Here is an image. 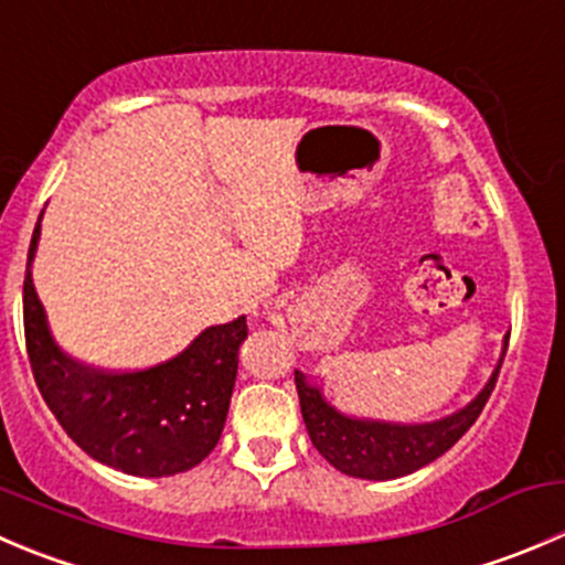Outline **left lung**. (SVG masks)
<instances>
[{
  "mask_svg": "<svg viewBox=\"0 0 565 565\" xmlns=\"http://www.w3.org/2000/svg\"><path fill=\"white\" fill-rule=\"evenodd\" d=\"M505 350L508 337L486 386L463 408L434 422H386L344 414L337 405L328 403L322 386L295 370L300 414H303L311 445L333 469L361 480H394L428 467L475 425L486 399L494 392Z\"/></svg>",
  "mask_w": 565,
  "mask_h": 565,
  "instance_id": "8db88e82",
  "label": "left lung"
}]
</instances>
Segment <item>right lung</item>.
Returning <instances> with one entry per match:
<instances>
[{"mask_svg":"<svg viewBox=\"0 0 565 565\" xmlns=\"http://www.w3.org/2000/svg\"><path fill=\"white\" fill-rule=\"evenodd\" d=\"M41 217L26 256L24 337L49 411L93 461L118 472L171 478L199 467L226 425L239 344L248 339L245 317L204 328L182 353L146 370H93L54 342L32 284Z\"/></svg>","mask_w":565,"mask_h":565,"instance_id":"add662e5","label":"right lung"}]
</instances>
